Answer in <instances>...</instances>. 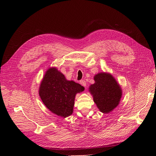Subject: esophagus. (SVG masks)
I'll return each instance as SVG.
<instances>
[{
    "mask_svg": "<svg viewBox=\"0 0 156 156\" xmlns=\"http://www.w3.org/2000/svg\"><path fill=\"white\" fill-rule=\"evenodd\" d=\"M80 83H81V85H82V86H83V87H86V81H85V80H80Z\"/></svg>",
    "mask_w": 156,
    "mask_h": 156,
    "instance_id": "obj_1",
    "label": "esophagus"
}]
</instances>
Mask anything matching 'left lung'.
<instances>
[{
	"label": "left lung",
	"instance_id": "obj_1",
	"mask_svg": "<svg viewBox=\"0 0 156 156\" xmlns=\"http://www.w3.org/2000/svg\"><path fill=\"white\" fill-rule=\"evenodd\" d=\"M94 80L95 83L90 87L94 102L102 112L109 113L119 104L122 95L121 87L110 74H97Z\"/></svg>",
	"mask_w": 156,
	"mask_h": 156
}]
</instances>
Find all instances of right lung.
I'll use <instances>...</instances> for the list:
<instances>
[{"label": "right lung", "instance_id": "obj_1", "mask_svg": "<svg viewBox=\"0 0 156 156\" xmlns=\"http://www.w3.org/2000/svg\"><path fill=\"white\" fill-rule=\"evenodd\" d=\"M84 87L73 81H68L55 68L48 69L41 83L39 95L46 107L57 116L64 118L73 113L75 98Z\"/></svg>", "mask_w": 156, "mask_h": 156}]
</instances>
